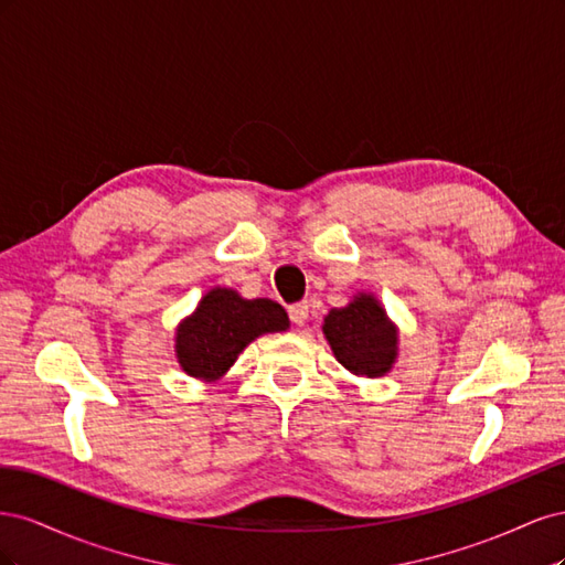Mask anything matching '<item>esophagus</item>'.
Wrapping results in <instances>:
<instances>
[{"label": "esophagus", "mask_w": 565, "mask_h": 565, "mask_svg": "<svg viewBox=\"0 0 565 565\" xmlns=\"http://www.w3.org/2000/svg\"><path fill=\"white\" fill-rule=\"evenodd\" d=\"M289 320L295 324H306V320H309V301H299L295 306H289Z\"/></svg>", "instance_id": "esophagus-1"}]
</instances>
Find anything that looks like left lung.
<instances>
[{"instance_id": "left-lung-1", "label": "left lung", "mask_w": 565, "mask_h": 565, "mask_svg": "<svg viewBox=\"0 0 565 565\" xmlns=\"http://www.w3.org/2000/svg\"><path fill=\"white\" fill-rule=\"evenodd\" d=\"M322 334L337 361L355 377H384L398 358V328L372 292L353 299L324 316Z\"/></svg>"}]
</instances>
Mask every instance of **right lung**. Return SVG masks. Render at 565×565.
Listing matches in <instances>:
<instances>
[{"instance_id": "1", "label": "right lung", "mask_w": 565, "mask_h": 565, "mask_svg": "<svg viewBox=\"0 0 565 565\" xmlns=\"http://www.w3.org/2000/svg\"><path fill=\"white\" fill-rule=\"evenodd\" d=\"M289 330V318L270 299H243L231 287H212L195 311L177 324L174 353L188 377L218 382L256 337Z\"/></svg>"}]
</instances>
